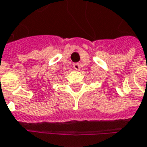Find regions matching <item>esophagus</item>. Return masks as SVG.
<instances>
[{"label": "esophagus", "mask_w": 147, "mask_h": 147, "mask_svg": "<svg viewBox=\"0 0 147 147\" xmlns=\"http://www.w3.org/2000/svg\"><path fill=\"white\" fill-rule=\"evenodd\" d=\"M73 67H74V69H75V70L79 71L80 69V63H74Z\"/></svg>", "instance_id": "esophagus-1"}]
</instances>
